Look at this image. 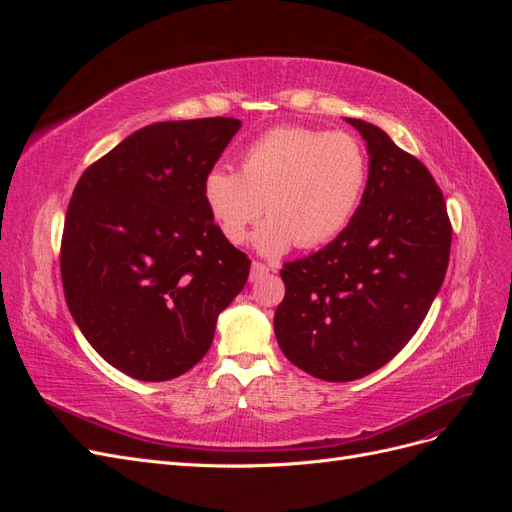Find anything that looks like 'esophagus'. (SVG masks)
Here are the masks:
<instances>
[{
  "label": "esophagus",
  "mask_w": 512,
  "mask_h": 512,
  "mask_svg": "<svg viewBox=\"0 0 512 512\" xmlns=\"http://www.w3.org/2000/svg\"><path fill=\"white\" fill-rule=\"evenodd\" d=\"M267 273H269V267H267V265H262V262H258V260L252 262V271H250V280H252V282H258L260 277H265Z\"/></svg>",
  "instance_id": "1"
}]
</instances>
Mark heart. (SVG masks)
Returning <instances> with one entry per match:
<instances>
[{"mask_svg": "<svg viewBox=\"0 0 512 512\" xmlns=\"http://www.w3.org/2000/svg\"><path fill=\"white\" fill-rule=\"evenodd\" d=\"M369 160L359 138L303 126L269 130L241 153V170L213 166L203 200L230 243L254 237L260 254L277 256L294 243L303 250L333 241L348 228L367 188Z\"/></svg>", "mask_w": 512, "mask_h": 512, "instance_id": "obj_1", "label": "heart"}]
</instances>
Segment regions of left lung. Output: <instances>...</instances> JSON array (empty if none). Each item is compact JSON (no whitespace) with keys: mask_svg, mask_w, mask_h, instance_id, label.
<instances>
[{"mask_svg":"<svg viewBox=\"0 0 512 512\" xmlns=\"http://www.w3.org/2000/svg\"><path fill=\"white\" fill-rule=\"evenodd\" d=\"M346 121L369 153L361 207L320 252L286 262L273 320L286 359L327 382L359 380L410 342L444 282L453 239L427 166L374 123Z\"/></svg>","mask_w":512,"mask_h":512,"instance_id":"8db88e82","label":"left lung"}]
</instances>
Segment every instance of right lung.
<instances>
[{
	"mask_svg": "<svg viewBox=\"0 0 512 512\" xmlns=\"http://www.w3.org/2000/svg\"><path fill=\"white\" fill-rule=\"evenodd\" d=\"M239 119L162 121L81 175L61 237V284L106 363L143 382L173 380L207 354L250 258L226 241L203 181Z\"/></svg>",
	"mask_w": 512,
	"mask_h": 512,
	"instance_id": "obj_1",
	"label": "right lung"
}]
</instances>
